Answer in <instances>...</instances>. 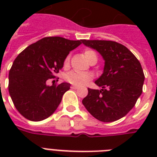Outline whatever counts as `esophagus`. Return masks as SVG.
<instances>
[{
  "mask_svg": "<svg viewBox=\"0 0 157 157\" xmlns=\"http://www.w3.org/2000/svg\"><path fill=\"white\" fill-rule=\"evenodd\" d=\"M71 89H74V90H76V89H78L79 87L77 86H71Z\"/></svg>",
  "mask_w": 157,
  "mask_h": 157,
  "instance_id": "esophagus-1",
  "label": "esophagus"
}]
</instances>
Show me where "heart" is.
Returning <instances> with one entry per match:
<instances>
[{"mask_svg":"<svg viewBox=\"0 0 157 157\" xmlns=\"http://www.w3.org/2000/svg\"><path fill=\"white\" fill-rule=\"evenodd\" d=\"M84 55L90 63H92V62L95 61V60L97 61V59H98L96 53L92 50H85ZM69 62H70V55H67L63 61L64 66H68ZM66 79L68 82H70L71 84H73L75 86H82L86 85L90 81H91L93 79V76L90 73H84V72L72 71L67 74Z\"/></svg>","mask_w":157,"mask_h":157,"instance_id":"heart-1","label":"heart"}]
</instances>
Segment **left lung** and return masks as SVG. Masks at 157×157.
Listing matches in <instances>:
<instances>
[{
	"label": "left lung",
	"instance_id": "left-lung-1",
	"mask_svg": "<svg viewBox=\"0 0 157 157\" xmlns=\"http://www.w3.org/2000/svg\"><path fill=\"white\" fill-rule=\"evenodd\" d=\"M105 60L102 76L95 81L100 90L88 89L82 103L98 121L112 122L124 117L143 92L144 73L134 54L124 45L112 40H82Z\"/></svg>",
	"mask_w": 157,
	"mask_h": 157
}]
</instances>
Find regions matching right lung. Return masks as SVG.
Wrapping results in <instances>:
<instances>
[{
	"label": "right lung",
	"mask_w": 157,
	"mask_h": 157,
	"mask_svg": "<svg viewBox=\"0 0 157 157\" xmlns=\"http://www.w3.org/2000/svg\"><path fill=\"white\" fill-rule=\"evenodd\" d=\"M81 43V40L60 36L45 37L28 46L14 59L9 72V93L23 117L40 121L55 112L71 85L63 82L48 86L46 81L56 77L69 52Z\"/></svg>",
	"instance_id": "add662e5"
}]
</instances>
